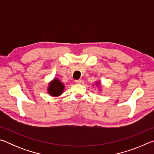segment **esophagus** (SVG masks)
<instances>
[{"mask_svg": "<svg viewBox=\"0 0 154 154\" xmlns=\"http://www.w3.org/2000/svg\"><path fill=\"white\" fill-rule=\"evenodd\" d=\"M75 82L76 83H82V79H77V80H75Z\"/></svg>", "mask_w": 154, "mask_h": 154, "instance_id": "34e87169", "label": "esophagus"}]
</instances>
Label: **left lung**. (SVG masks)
I'll list each match as a JSON object with an SVG mask.
<instances>
[{"label":"left lung","instance_id":"8db88e82","mask_svg":"<svg viewBox=\"0 0 154 154\" xmlns=\"http://www.w3.org/2000/svg\"><path fill=\"white\" fill-rule=\"evenodd\" d=\"M97 85H99V83H97Z\"/></svg>","mask_w":154,"mask_h":154}]
</instances>
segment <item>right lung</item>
Wrapping results in <instances>:
<instances>
[{
    "label": "right lung",
    "instance_id": "add662e5",
    "mask_svg": "<svg viewBox=\"0 0 154 154\" xmlns=\"http://www.w3.org/2000/svg\"><path fill=\"white\" fill-rule=\"evenodd\" d=\"M64 89V85L57 78L49 83L48 86V93L52 96H58L61 95Z\"/></svg>",
    "mask_w": 154,
    "mask_h": 154
}]
</instances>
